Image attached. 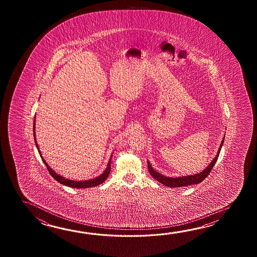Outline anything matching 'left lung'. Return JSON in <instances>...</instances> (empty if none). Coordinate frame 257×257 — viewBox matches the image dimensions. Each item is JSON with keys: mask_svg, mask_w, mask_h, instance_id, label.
<instances>
[{"mask_svg": "<svg viewBox=\"0 0 257 257\" xmlns=\"http://www.w3.org/2000/svg\"><path fill=\"white\" fill-rule=\"evenodd\" d=\"M224 139H225V136L223 137V140H222V142H221L220 145H219L218 153L215 156V158L211 161V163L208 164L205 169L203 170L202 172H200L198 174L185 175V176H178V177H168V176H165V175H162V174H160L158 172H156L152 167L151 163L148 161L149 172H150V174L153 176V178H155V180H157L161 184H163L164 186H169V187H182V186H191V185L199 184L200 182L204 181V179L209 175L210 171L212 170L214 165L216 164V162L218 160V155H219V153H220L221 147L223 145Z\"/></svg>", "mask_w": 257, "mask_h": 257, "instance_id": "8db88e82", "label": "left lung"}]
</instances>
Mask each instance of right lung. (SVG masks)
Here are the masks:
<instances>
[{
	"instance_id": "1",
	"label": "right lung",
	"mask_w": 257,
	"mask_h": 257,
	"mask_svg": "<svg viewBox=\"0 0 257 257\" xmlns=\"http://www.w3.org/2000/svg\"><path fill=\"white\" fill-rule=\"evenodd\" d=\"M35 118H36V116H35ZM33 131L35 143H36V146H37V149H38V151H39V154H40V156H41V158H42L44 164L47 166V168L49 170V173L51 175V176L54 178L55 180L58 181L60 184H62V185H64V186H70V187H73V188H88V187H93V186H99V185H101V184L104 183V181L106 180V178L108 177L110 169H111V160H112L113 154H111V156H110L108 164H107V166H106V168L104 170V173L101 174V175L97 176V177L93 178V179L83 181L70 180V179L65 178V177H63V176H61V175H58V174L55 172L54 170L49 167V164H47V162H46V161L44 160L43 157H42L41 152L39 151V144H38L37 139H36V119H34Z\"/></svg>"
}]
</instances>
